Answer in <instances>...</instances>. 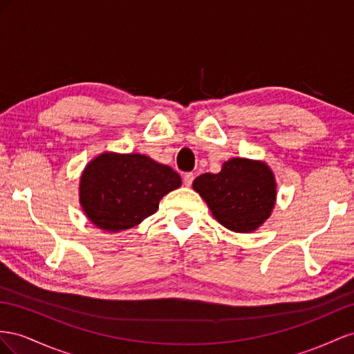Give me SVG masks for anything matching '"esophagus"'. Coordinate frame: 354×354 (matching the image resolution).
Returning <instances> with one entry per match:
<instances>
[{"instance_id": "1", "label": "esophagus", "mask_w": 354, "mask_h": 354, "mask_svg": "<svg viewBox=\"0 0 354 354\" xmlns=\"http://www.w3.org/2000/svg\"><path fill=\"white\" fill-rule=\"evenodd\" d=\"M183 180H184V185L185 187H191V184H193V180H194V174H191V171H187V174L183 175Z\"/></svg>"}]
</instances>
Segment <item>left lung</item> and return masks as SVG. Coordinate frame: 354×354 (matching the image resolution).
I'll list each match as a JSON object with an SVG mask.
<instances>
[{"instance_id":"8db88e82","label":"left lung","mask_w":354,"mask_h":354,"mask_svg":"<svg viewBox=\"0 0 354 354\" xmlns=\"http://www.w3.org/2000/svg\"><path fill=\"white\" fill-rule=\"evenodd\" d=\"M193 188L221 224L236 233L257 230L276 201V183L268 166L246 158L228 160L219 174L200 175Z\"/></svg>"}]
</instances>
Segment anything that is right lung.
<instances>
[{"instance_id":"obj_1","label":"right lung","mask_w":354,"mask_h":354,"mask_svg":"<svg viewBox=\"0 0 354 354\" xmlns=\"http://www.w3.org/2000/svg\"><path fill=\"white\" fill-rule=\"evenodd\" d=\"M179 187L174 169L147 156L105 153L83 171L80 201L96 227L120 231L156 214L163 196Z\"/></svg>"}]
</instances>
